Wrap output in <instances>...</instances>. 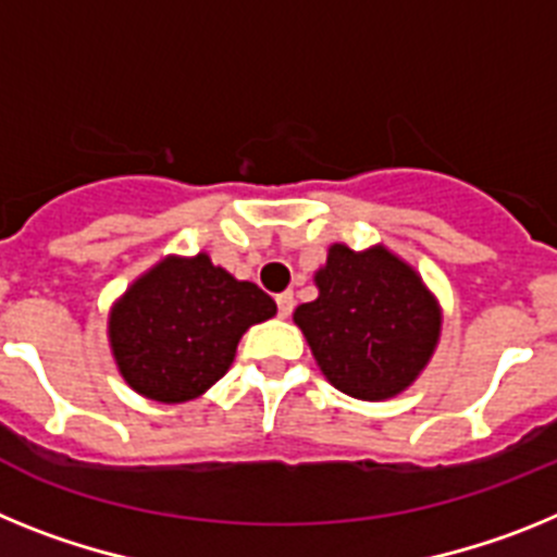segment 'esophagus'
Returning a JSON list of instances; mask_svg holds the SVG:
<instances>
[{"mask_svg": "<svg viewBox=\"0 0 557 557\" xmlns=\"http://www.w3.org/2000/svg\"><path fill=\"white\" fill-rule=\"evenodd\" d=\"M277 313L280 317H292V311H294V294L292 292H283V294H277Z\"/></svg>", "mask_w": 557, "mask_h": 557, "instance_id": "esophagus-1", "label": "esophagus"}]
</instances>
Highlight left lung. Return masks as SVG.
<instances>
[{"instance_id":"8db88e82","label":"left lung","mask_w":557,"mask_h":557,"mask_svg":"<svg viewBox=\"0 0 557 557\" xmlns=\"http://www.w3.org/2000/svg\"><path fill=\"white\" fill-rule=\"evenodd\" d=\"M319 297L294 311L336 389L384 400L418 379L440 336V308L423 280L386 249L336 244L317 274Z\"/></svg>"}]
</instances>
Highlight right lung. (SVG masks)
<instances>
[{"mask_svg": "<svg viewBox=\"0 0 557 557\" xmlns=\"http://www.w3.org/2000/svg\"><path fill=\"white\" fill-rule=\"evenodd\" d=\"M277 306L207 255L168 258L125 292L109 322L123 379L145 398L185 404L230 370L240 336Z\"/></svg>", "mask_w": 557, "mask_h": 557, "instance_id": "right-lung-1", "label": "right lung"}]
</instances>
